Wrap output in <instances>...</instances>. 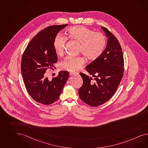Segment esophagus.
<instances>
[{"label":"esophagus","mask_w":148,"mask_h":148,"mask_svg":"<svg viewBox=\"0 0 148 148\" xmlns=\"http://www.w3.org/2000/svg\"><path fill=\"white\" fill-rule=\"evenodd\" d=\"M77 73H73V72H70V75H71V76H76V75H77Z\"/></svg>","instance_id":"34e87169"}]
</instances>
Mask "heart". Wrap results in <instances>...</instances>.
<instances>
[{"mask_svg":"<svg viewBox=\"0 0 148 148\" xmlns=\"http://www.w3.org/2000/svg\"><path fill=\"white\" fill-rule=\"evenodd\" d=\"M69 38L80 43L79 52L82 53L89 60H95L100 57L105 48L106 37L102 33L83 26L72 27L68 30ZM67 38L61 35H57L53 41V46L58 56H62L64 51ZM85 63L82 57H68L61 63V68L70 72L80 70Z\"/></svg>","mask_w":148,"mask_h":148,"instance_id":"obj_1","label":"heart"}]
</instances>
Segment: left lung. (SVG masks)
Returning <instances> with one entry per match:
<instances>
[{
  "instance_id": "left-lung-1",
  "label": "left lung",
  "mask_w": 148,
  "mask_h": 148,
  "mask_svg": "<svg viewBox=\"0 0 148 148\" xmlns=\"http://www.w3.org/2000/svg\"><path fill=\"white\" fill-rule=\"evenodd\" d=\"M101 28L108 38L106 48L98 58L86 67V70L95 79L93 80L85 73H79L83 80L78 91L80 98L93 107L102 105L113 97L124 72V60L120 43L105 27Z\"/></svg>"
}]
</instances>
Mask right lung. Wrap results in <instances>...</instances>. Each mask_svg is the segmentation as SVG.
I'll use <instances>...</instances> for the list:
<instances>
[{"instance_id": "add662e5", "label": "right lung", "mask_w": 148, "mask_h": 148, "mask_svg": "<svg viewBox=\"0 0 148 148\" xmlns=\"http://www.w3.org/2000/svg\"><path fill=\"white\" fill-rule=\"evenodd\" d=\"M68 25H54L41 30L32 39L23 53L21 70L27 91L36 102L50 105L57 101L68 79L69 72L62 71L51 80L45 72L57 62L53 41Z\"/></svg>"}]
</instances>
